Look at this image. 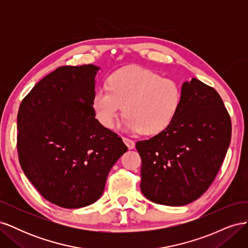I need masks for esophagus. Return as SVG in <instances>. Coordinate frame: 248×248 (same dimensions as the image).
I'll return each mask as SVG.
<instances>
[{"mask_svg":"<svg viewBox=\"0 0 248 248\" xmlns=\"http://www.w3.org/2000/svg\"><path fill=\"white\" fill-rule=\"evenodd\" d=\"M123 141L125 142V144H126V146L127 147H128L129 149H133L134 148V145H136V144H134V141L131 140V139H128V138H123Z\"/></svg>","mask_w":248,"mask_h":248,"instance_id":"esophagus-1","label":"esophagus"}]
</instances>
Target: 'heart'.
I'll return each instance as SVG.
<instances>
[{
    "instance_id": "heart-1",
    "label": "heart",
    "mask_w": 248,
    "mask_h": 248,
    "mask_svg": "<svg viewBox=\"0 0 248 248\" xmlns=\"http://www.w3.org/2000/svg\"><path fill=\"white\" fill-rule=\"evenodd\" d=\"M181 92L175 80L138 66L112 72L108 89L96 90L92 106L96 119L111 128L123 112L125 126L145 136L163 131L175 118Z\"/></svg>"
}]
</instances>
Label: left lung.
<instances>
[{"label": "left lung", "mask_w": 248, "mask_h": 248, "mask_svg": "<svg viewBox=\"0 0 248 248\" xmlns=\"http://www.w3.org/2000/svg\"><path fill=\"white\" fill-rule=\"evenodd\" d=\"M231 136V117L216 90L198 78L185 81L171 123L137 141L142 194L168 206L196 201L214 181Z\"/></svg>", "instance_id": "left-lung-1"}]
</instances>
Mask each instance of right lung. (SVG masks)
<instances>
[{"label":"right lung","instance_id":"obj_1","mask_svg":"<svg viewBox=\"0 0 248 248\" xmlns=\"http://www.w3.org/2000/svg\"><path fill=\"white\" fill-rule=\"evenodd\" d=\"M92 64L61 66L22 99L17 153L27 178L52 204L77 209L93 204L108 172L128 148L95 118Z\"/></svg>","mask_w":248,"mask_h":248}]
</instances>
